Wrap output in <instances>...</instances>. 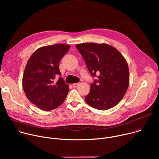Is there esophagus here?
Wrapping results in <instances>:
<instances>
[{
	"label": "esophagus",
	"instance_id": "1",
	"mask_svg": "<svg viewBox=\"0 0 159 159\" xmlns=\"http://www.w3.org/2000/svg\"><path fill=\"white\" fill-rule=\"evenodd\" d=\"M78 85H79V83H75V84H73V87H77Z\"/></svg>",
	"mask_w": 159,
	"mask_h": 159
}]
</instances>
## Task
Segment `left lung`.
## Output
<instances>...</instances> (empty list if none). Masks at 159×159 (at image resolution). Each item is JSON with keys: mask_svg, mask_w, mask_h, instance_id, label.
Masks as SVG:
<instances>
[{"mask_svg": "<svg viewBox=\"0 0 159 159\" xmlns=\"http://www.w3.org/2000/svg\"><path fill=\"white\" fill-rule=\"evenodd\" d=\"M76 48L85 61L92 76L98 79L90 84L85 102L95 109L107 110L117 105L123 99L129 82L126 59L115 47L106 43H84Z\"/></svg>", "mask_w": 159, "mask_h": 159, "instance_id": "left-lung-1", "label": "left lung"}]
</instances>
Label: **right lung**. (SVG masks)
Returning <instances> with one entry per match:
<instances>
[{"instance_id":"obj_1","label":"right lung","mask_w":159,"mask_h":159,"mask_svg":"<svg viewBox=\"0 0 159 159\" xmlns=\"http://www.w3.org/2000/svg\"><path fill=\"white\" fill-rule=\"evenodd\" d=\"M70 48L55 44L37 49L31 56L22 76V87L31 102L44 111L59 107L69 91V85L60 77L59 61Z\"/></svg>"}]
</instances>
